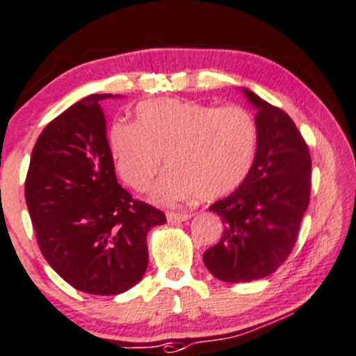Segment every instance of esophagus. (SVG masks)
<instances>
[{
  "mask_svg": "<svg viewBox=\"0 0 356 356\" xmlns=\"http://www.w3.org/2000/svg\"><path fill=\"white\" fill-rule=\"evenodd\" d=\"M192 213H177V211H168L166 218L169 222H180V221H187V219L192 218Z\"/></svg>",
  "mask_w": 356,
  "mask_h": 356,
  "instance_id": "esophagus-1",
  "label": "esophagus"
}]
</instances>
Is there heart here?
Here are the masks:
<instances>
[{
	"mask_svg": "<svg viewBox=\"0 0 356 356\" xmlns=\"http://www.w3.org/2000/svg\"><path fill=\"white\" fill-rule=\"evenodd\" d=\"M109 148L119 176L147 192L166 158L169 171L154 200L174 204L226 197L245 182L258 149L257 121L237 104L216 106L184 99L142 103L134 122L114 124Z\"/></svg>",
	"mask_w": 356,
	"mask_h": 356,
	"instance_id": "1",
	"label": "heart"
}]
</instances>
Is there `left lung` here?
Listing matches in <instances>:
<instances>
[{"mask_svg":"<svg viewBox=\"0 0 356 356\" xmlns=\"http://www.w3.org/2000/svg\"><path fill=\"white\" fill-rule=\"evenodd\" d=\"M258 108V149L245 182L209 207L222 218V237L203 253L224 282H250L282 266L297 242L312 193V154L290 116L245 90Z\"/></svg>","mask_w":356,"mask_h":356,"instance_id":"8db88e82","label":"left lung"}]
</instances>
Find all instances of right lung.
I'll return each mask as SVG.
<instances>
[{"label": "right lung", "instance_id": "right-lung-1", "mask_svg": "<svg viewBox=\"0 0 356 356\" xmlns=\"http://www.w3.org/2000/svg\"><path fill=\"white\" fill-rule=\"evenodd\" d=\"M90 95L54 118L35 143L26 203L40 252L85 293L118 295L148 266L147 234L166 222L161 209L118 184L99 102Z\"/></svg>", "mask_w": 356, "mask_h": 356}]
</instances>
